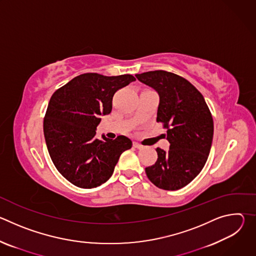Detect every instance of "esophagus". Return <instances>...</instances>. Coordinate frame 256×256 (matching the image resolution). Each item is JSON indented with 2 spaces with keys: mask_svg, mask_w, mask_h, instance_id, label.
Listing matches in <instances>:
<instances>
[{
  "mask_svg": "<svg viewBox=\"0 0 256 256\" xmlns=\"http://www.w3.org/2000/svg\"><path fill=\"white\" fill-rule=\"evenodd\" d=\"M132 146H134V148H136V149H142V146L140 144L136 142H134Z\"/></svg>",
  "mask_w": 256,
  "mask_h": 256,
  "instance_id": "esophagus-1",
  "label": "esophagus"
}]
</instances>
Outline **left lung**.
Returning a JSON list of instances; mask_svg holds the SVG:
<instances>
[{
    "label": "left lung",
    "mask_w": 256,
    "mask_h": 256,
    "mask_svg": "<svg viewBox=\"0 0 256 256\" xmlns=\"http://www.w3.org/2000/svg\"><path fill=\"white\" fill-rule=\"evenodd\" d=\"M136 77L158 92L157 122L167 130L170 142L167 152L156 149L158 159L146 168V174L161 190H180L200 174L208 160L214 134L212 114L202 93L184 78L162 70Z\"/></svg>",
    "instance_id": "obj_1"
}]
</instances>
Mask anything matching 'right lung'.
Instances as JSON below:
<instances>
[{
  "instance_id": "add662e5",
  "label": "right lung",
  "mask_w": 256,
  "mask_h": 256,
  "mask_svg": "<svg viewBox=\"0 0 256 256\" xmlns=\"http://www.w3.org/2000/svg\"><path fill=\"white\" fill-rule=\"evenodd\" d=\"M136 81L132 75L107 77L86 72L75 77L52 96L44 120L50 156L58 171L72 184L93 188L114 173L132 140L95 138L101 116L112 112L114 93Z\"/></svg>"
}]
</instances>
